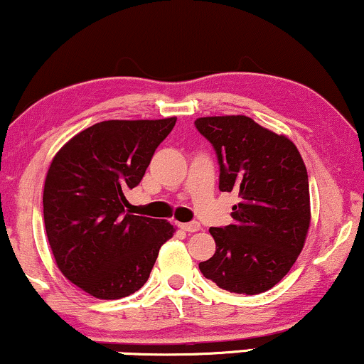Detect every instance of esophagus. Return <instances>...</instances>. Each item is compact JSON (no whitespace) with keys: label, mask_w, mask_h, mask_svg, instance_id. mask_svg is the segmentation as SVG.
<instances>
[{"label":"esophagus","mask_w":364,"mask_h":364,"mask_svg":"<svg viewBox=\"0 0 364 364\" xmlns=\"http://www.w3.org/2000/svg\"><path fill=\"white\" fill-rule=\"evenodd\" d=\"M178 226H181V230L187 231V232H197V231L200 230V224L197 223V221H192V223H182V224H178Z\"/></svg>","instance_id":"obj_1"}]
</instances>
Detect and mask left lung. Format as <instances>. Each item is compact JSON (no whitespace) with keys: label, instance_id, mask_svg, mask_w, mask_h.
Here are the masks:
<instances>
[{"label":"left lung","instance_id":"obj_1","mask_svg":"<svg viewBox=\"0 0 364 364\" xmlns=\"http://www.w3.org/2000/svg\"><path fill=\"white\" fill-rule=\"evenodd\" d=\"M196 128L214 146L219 191L235 192L232 224L210 228L216 253L199 263L219 289L257 295L290 272L311 224L307 168L284 134L248 116H208Z\"/></svg>","mask_w":364,"mask_h":364}]
</instances>
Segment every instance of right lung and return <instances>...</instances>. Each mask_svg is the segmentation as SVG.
I'll use <instances>...</instances> for the list:
<instances>
[{"label": "right lung", "instance_id": "add662e5", "mask_svg": "<svg viewBox=\"0 0 364 364\" xmlns=\"http://www.w3.org/2000/svg\"><path fill=\"white\" fill-rule=\"evenodd\" d=\"M177 118L109 119L70 138L53 156L43 187V221L58 270L96 299L140 290L173 236L165 219L124 213L156 146Z\"/></svg>", "mask_w": 364, "mask_h": 364}]
</instances>
